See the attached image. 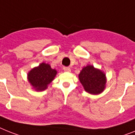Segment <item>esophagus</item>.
I'll return each mask as SVG.
<instances>
[{
    "mask_svg": "<svg viewBox=\"0 0 135 135\" xmlns=\"http://www.w3.org/2000/svg\"><path fill=\"white\" fill-rule=\"evenodd\" d=\"M63 70H64L65 72H70V71H71V69H70V68H68V67H64V68H63Z\"/></svg>",
    "mask_w": 135,
    "mask_h": 135,
    "instance_id": "esophagus-1",
    "label": "esophagus"
}]
</instances>
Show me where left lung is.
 Masks as SVG:
<instances>
[{"mask_svg": "<svg viewBox=\"0 0 135 135\" xmlns=\"http://www.w3.org/2000/svg\"><path fill=\"white\" fill-rule=\"evenodd\" d=\"M79 78L85 91L90 94H99L105 88V74L93 65L84 67L79 74Z\"/></svg>", "mask_w": 135, "mask_h": 135, "instance_id": "8db88e82", "label": "left lung"}]
</instances>
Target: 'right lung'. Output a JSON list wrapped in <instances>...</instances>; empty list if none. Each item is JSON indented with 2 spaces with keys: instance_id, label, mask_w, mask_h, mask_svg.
Wrapping results in <instances>:
<instances>
[{
  "instance_id": "right-lung-1",
  "label": "right lung",
  "mask_w": 135,
  "mask_h": 135,
  "mask_svg": "<svg viewBox=\"0 0 135 135\" xmlns=\"http://www.w3.org/2000/svg\"><path fill=\"white\" fill-rule=\"evenodd\" d=\"M57 74L55 69H52L49 64L41 63L30 70L27 74L30 83L36 91H43L47 89V85L54 80Z\"/></svg>"
}]
</instances>
